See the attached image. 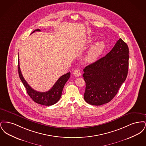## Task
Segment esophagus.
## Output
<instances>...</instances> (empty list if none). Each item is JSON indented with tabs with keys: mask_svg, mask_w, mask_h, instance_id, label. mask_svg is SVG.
<instances>
[{
	"mask_svg": "<svg viewBox=\"0 0 146 146\" xmlns=\"http://www.w3.org/2000/svg\"><path fill=\"white\" fill-rule=\"evenodd\" d=\"M73 74L76 77H78L81 75V72L80 70L78 68H76V70L73 71Z\"/></svg>",
	"mask_w": 146,
	"mask_h": 146,
	"instance_id": "obj_1",
	"label": "esophagus"
}]
</instances>
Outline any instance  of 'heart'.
<instances>
[{"label":"heart","instance_id":"1","mask_svg":"<svg viewBox=\"0 0 146 146\" xmlns=\"http://www.w3.org/2000/svg\"><path fill=\"white\" fill-rule=\"evenodd\" d=\"M92 39H90V42ZM106 45L104 41H99L95 43L91 48L86 57L87 60L89 62H94L96 61L98 57L101 55L106 48Z\"/></svg>","mask_w":146,"mask_h":146}]
</instances>
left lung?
Wrapping results in <instances>:
<instances>
[{
    "mask_svg": "<svg viewBox=\"0 0 146 146\" xmlns=\"http://www.w3.org/2000/svg\"><path fill=\"white\" fill-rule=\"evenodd\" d=\"M128 68L129 48L120 38L106 55L84 69L85 101L94 106L111 101L125 82Z\"/></svg>",
    "mask_w": 146,
    "mask_h": 146,
    "instance_id": "left-lung-1",
    "label": "left lung"
}]
</instances>
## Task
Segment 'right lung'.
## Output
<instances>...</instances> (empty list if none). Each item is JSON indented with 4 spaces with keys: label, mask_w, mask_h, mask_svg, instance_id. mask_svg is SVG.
<instances>
[{
    "label": "right lung",
    "mask_w": 146,
    "mask_h": 146,
    "mask_svg": "<svg viewBox=\"0 0 146 146\" xmlns=\"http://www.w3.org/2000/svg\"><path fill=\"white\" fill-rule=\"evenodd\" d=\"M35 31L39 32L40 30L39 29H35L33 32H32V33H34ZM18 72L21 82L26 89L28 95L35 102L44 106H51L55 104L59 101L62 95L63 87L67 81L69 79L70 76V72L63 75L57 80L50 90L46 92H39L33 89L24 79L21 73L19 60H18Z\"/></svg>",
    "instance_id": "obj_1"
}]
</instances>
